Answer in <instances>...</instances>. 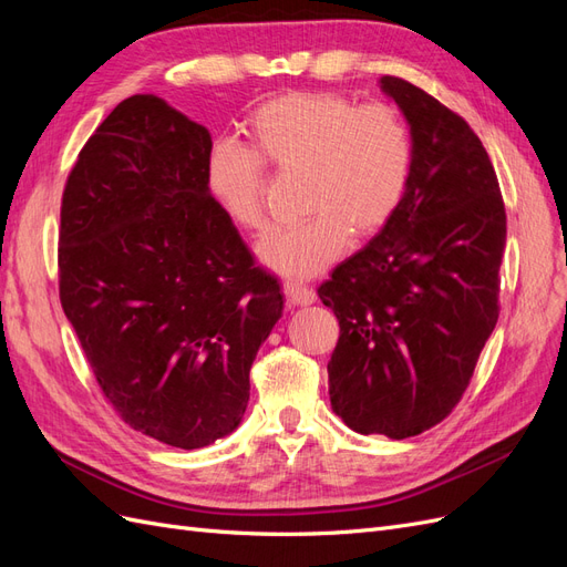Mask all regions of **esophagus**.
Instances as JSON below:
<instances>
[{
  "label": "esophagus",
  "instance_id": "1",
  "mask_svg": "<svg viewBox=\"0 0 567 567\" xmlns=\"http://www.w3.org/2000/svg\"><path fill=\"white\" fill-rule=\"evenodd\" d=\"M284 293H286L290 305H312L317 300V293L310 286H302V284H296V281H286Z\"/></svg>",
  "mask_w": 567,
  "mask_h": 567
}]
</instances>
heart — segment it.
I'll use <instances>...</instances> for the list:
<instances>
[{
  "mask_svg": "<svg viewBox=\"0 0 567 567\" xmlns=\"http://www.w3.org/2000/svg\"><path fill=\"white\" fill-rule=\"evenodd\" d=\"M250 148L217 142L205 158V186L219 213L244 231L265 229V164L298 173V225L269 231L257 257L290 279L317 277L357 238L383 229L398 213L414 167L406 120L388 104L359 106L333 92H290L257 106Z\"/></svg>",
  "mask_w": 567,
  "mask_h": 567,
  "instance_id": "obj_1",
  "label": "heart"
}]
</instances>
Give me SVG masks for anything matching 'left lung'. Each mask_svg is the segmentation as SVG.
Instances as JSON below:
<instances>
[{
    "label": "left lung",
    "mask_w": 567,
    "mask_h": 567,
    "mask_svg": "<svg viewBox=\"0 0 567 567\" xmlns=\"http://www.w3.org/2000/svg\"><path fill=\"white\" fill-rule=\"evenodd\" d=\"M379 84L411 130V179L398 213L319 298L340 323L333 411L354 433L404 440L458 404L499 319L506 210L466 120L406 80Z\"/></svg>",
    "instance_id": "1"
}]
</instances>
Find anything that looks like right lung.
<instances>
[{
	"label": "right lung",
	"instance_id": "obj_1",
	"mask_svg": "<svg viewBox=\"0 0 567 567\" xmlns=\"http://www.w3.org/2000/svg\"><path fill=\"white\" fill-rule=\"evenodd\" d=\"M210 132L156 94L117 104L61 203L59 288L106 400L179 450L234 433L284 315L277 279L205 186Z\"/></svg>",
	"mask_w": 567,
	"mask_h": 567
}]
</instances>
